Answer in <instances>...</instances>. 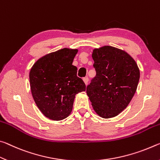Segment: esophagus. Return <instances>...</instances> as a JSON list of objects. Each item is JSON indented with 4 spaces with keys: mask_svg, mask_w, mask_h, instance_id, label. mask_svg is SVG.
<instances>
[{
    "mask_svg": "<svg viewBox=\"0 0 160 160\" xmlns=\"http://www.w3.org/2000/svg\"><path fill=\"white\" fill-rule=\"evenodd\" d=\"M83 82H84V83H85V84L86 85L88 83V77H84L83 78Z\"/></svg>",
    "mask_w": 160,
    "mask_h": 160,
    "instance_id": "esophagus-1",
    "label": "esophagus"
}]
</instances>
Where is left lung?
I'll return each instance as SVG.
<instances>
[{
    "label": "left lung",
    "instance_id": "1",
    "mask_svg": "<svg viewBox=\"0 0 160 160\" xmlns=\"http://www.w3.org/2000/svg\"><path fill=\"white\" fill-rule=\"evenodd\" d=\"M96 74L86 93L97 114L115 117L131 101L140 79V70L126 52L111 46L95 49L92 54Z\"/></svg>",
    "mask_w": 160,
    "mask_h": 160
}]
</instances>
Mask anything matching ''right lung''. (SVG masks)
<instances>
[{
    "instance_id": "right-lung-1",
    "label": "right lung",
    "mask_w": 160,
    "mask_h": 160,
    "mask_svg": "<svg viewBox=\"0 0 160 160\" xmlns=\"http://www.w3.org/2000/svg\"><path fill=\"white\" fill-rule=\"evenodd\" d=\"M77 49L64 48L42 57L30 72L32 95L47 118L61 120L72 111L75 95L86 91L77 68L72 65Z\"/></svg>"
}]
</instances>
